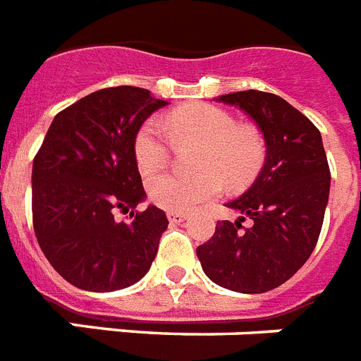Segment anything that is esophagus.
Masks as SVG:
<instances>
[{"mask_svg": "<svg viewBox=\"0 0 361 361\" xmlns=\"http://www.w3.org/2000/svg\"><path fill=\"white\" fill-rule=\"evenodd\" d=\"M188 216L184 214V212H167V220L171 221V224H183Z\"/></svg>", "mask_w": 361, "mask_h": 361, "instance_id": "esophagus-1", "label": "esophagus"}]
</instances>
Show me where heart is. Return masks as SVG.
Wrapping results in <instances>:
<instances>
[{
  "mask_svg": "<svg viewBox=\"0 0 361 361\" xmlns=\"http://www.w3.org/2000/svg\"><path fill=\"white\" fill-rule=\"evenodd\" d=\"M202 143L195 178L154 176L171 157V140ZM264 137L257 126L240 125L235 115L214 104H195L175 109L166 125L158 117L143 123L134 140V160L149 180V199L160 209L190 212L221 194V178L242 183L257 171L264 160Z\"/></svg>",
  "mask_w": 361,
  "mask_h": 361,
  "instance_id": "heart-1",
  "label": "heart"
}]
</instances>
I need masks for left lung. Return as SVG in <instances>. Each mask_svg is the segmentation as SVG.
<instances>
[{"label":"left lung","instance_id":"left-lung-1","mask_svg":"<svg viewBox=\"0 0 361 361\" xmlns=\"http://www.w3.org/2000/svg\"><path fill=\"white\" fill-rule=\"evenodd\" d=\"M218 100L238 106L257 123L267 160L252 188L227 204L240 218L218 221L214 235L195 252L216 285L257 295L293 278L315 250L330 167L319 128L278 94L250 89ZM246 217L252 220L250 228L241 226Z\"/></svg>","mask_w":361,"mask_h":361}]
</instances>
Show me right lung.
Segmentation results:
<instances>
[{
    "mask_svg": "<svg viewBox=\"0 0 361 361\" xmlns=\"http://www.w3.org/2000/svg\"><path fill=\"white\" fill-rule=\"evenodd\" d=\"M167 102L119 85L83 97L51 121L31 173L33 229L56 272L78 289L109 293L140 281L157 257L167 216L134 210L145 190L134 140ZM117 209L131 212L117 222Z\"/></svg>",
    "mask_w": 361,
    "mask_h": 361,
    "instance_id": "add662e5",
    "label": "right lung"
}]
</instances>
